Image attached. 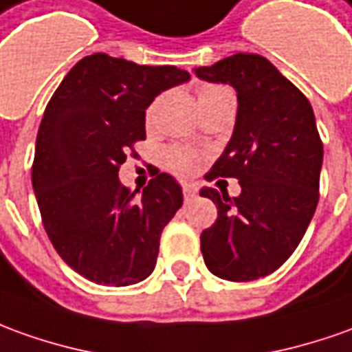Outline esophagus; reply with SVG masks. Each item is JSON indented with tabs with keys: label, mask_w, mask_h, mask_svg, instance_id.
I'll return each instance as SVG.
<instances>
[{
	"label": "esophagus",
	"mask_w": 352,
	"mask_h": 352,
	"mask_svg": "<svg viewBox=\"0 0 352 352\" xmlns=\"http://www.w3.org/2000/svg\"><path fill=\"white\" fill-rule=\"evenodd\" d=\"M197 195V190L193 186H184V199L186 201H193Z\"/></svg>",
	"instance_id": "1"
}]
</instances>
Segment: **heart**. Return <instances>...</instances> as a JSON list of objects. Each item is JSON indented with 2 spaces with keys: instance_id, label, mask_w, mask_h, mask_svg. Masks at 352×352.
<instances>
[{
  "instance_id": "1",
  "label": "heart",
  "mask_w": 352,
  "mask_h": 352,
  "mask_svg": "<svg viewBox=\"0 0 352 352\" xmlns=\"http://www.w3.org/2000/svg\"><path fill=\"white\" fill-rule=\"evenodd\" d=\"M226 91H230V89L222 88V86H201L199 91H197V98H199V103H203V101L218 98V96H222ZM153 115H155V105H151L145 111V122L147 124L153 122ZM164 161H166L170 170H174L176 174H182V176H190L199 166L197 153L191 151V149H186V147H170V149H166Z\"/></svg>"
}]
</instances>
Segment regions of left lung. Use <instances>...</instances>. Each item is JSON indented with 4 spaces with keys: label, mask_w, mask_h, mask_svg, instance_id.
Here are the masks:
<instances>
[{
    "label": "left lung",
    "mask_w": 352,
    "mask_h": 352,
    "mask_svg": "<svg viewBox=\"0 0 352 352\" xmlns=\"http://www.w3.org/2000/svg\"><path fill=\"white\" fill-rule=\"evenodd\" d=\"M195 74L237 91L234 134L207 176L241 186L237 197L201 190L218 208L201 234V253L222 280H258L292 256L318 205L324 145L314 113L301 89L256 53H236Z\"/></svg>",
    "instance_id": "1"
}]
</instances>
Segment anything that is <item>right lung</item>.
Returning a JSON list of instances; mask_svg holds the SVG:
<instances>
[{"instance_id": "right-lung-1", "label": "right lung", "mask_w": 352, "mask_h": 352, "mask_svg": "<svg viewBox=\"0 0 352 352\" xmlns=\"http://www.w3.org/2000/svg\"><path fill=\"white\" fill-rule=\"evenodd\" d=\"M190 80L172 65L147 67L94 53L80 59L45 107L36 138L32 186L42 222L74 272L103 285H132L153 272L182 188L155 168L142 191L118 168L145 140V109Z\"/></svg>"}]
</instances>
